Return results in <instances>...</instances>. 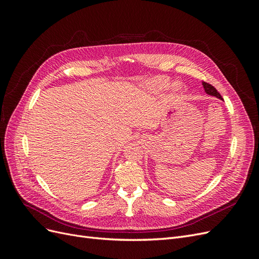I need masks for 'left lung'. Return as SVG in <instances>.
Here are the masks:
<instances>
[{
    "mask_svg": "<svg viewBox=\"0 0 259 259\" xmlns=\"http://www.w3.org/2000/svg\"><path fill=\"white\" fill-rule=\"evenodd\" d=\"M202 84H203V88H204V90H205L206 94H208V95H210V96H215V97H217V98H219V99H223L222 95L217 92V90L214 88V86H211L210 84L205 83V82H203Z\"/></svg>",
    "mask_w": 259,
    "mask_h": 259,
    "instance_id": "obj_1",
    "label": "left lung"
}]
</instances>
